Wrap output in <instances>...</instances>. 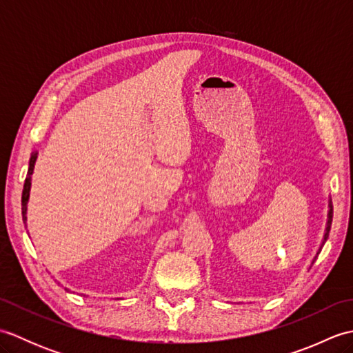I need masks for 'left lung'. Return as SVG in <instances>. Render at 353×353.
<instances>
[{
	"mask_svg": "<svg viewBox=\"0 0 353 353\" xmlns=\"http://www.w3.org/2000/svg\"><path fill=\"white\" fill-rule=\"evenodd\" d=\"M331 224H332V208L329 209V219H327V228H326V234H325V241L327 239L329 230H331ZM314 261H316V259H314Z\"/></svg>",
	"mask_w": 353,
	"mask_h": 353,
	"instance_id": "8db88e82",
	"label": "left lung"
}]
</instances>
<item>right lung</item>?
<instances>
[{
    "label": "right lung",
    "instance_id": "obj_1",
    "mask_svg": "<svg viewBox=\"0 0 353 353\" xmlns=\"http://www.w3.org/2000/svg\"><path fill=\"white\" fill-rule=\"evenodd\" d=\"M37 153H32V157H30V163H28V171H27V177L24 182V190H22V215H24L26 220V214H27V201H28V194H30V185H32V174H33V168H34V162H36Z\"/></svg>",
    "mask_w": 353,
    "mask_h": 353
}]
</instances>
